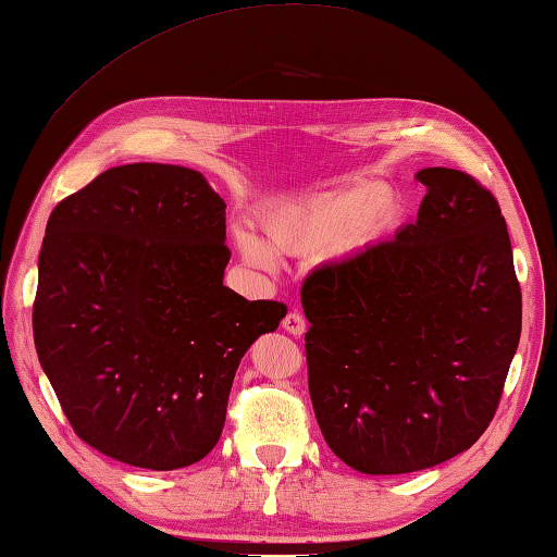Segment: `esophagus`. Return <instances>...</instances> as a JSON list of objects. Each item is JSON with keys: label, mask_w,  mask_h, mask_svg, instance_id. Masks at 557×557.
I'll return each instance as SVG.
<instances>
[{"label": "esophagus", "mask_w": 557, "mask_h": 557, "mask_svg": "<svg viewBox=\"0 0 557 557\" xmlns=\"http://www.w3.org/2000/svg\"><path fill=\"white\" fill-rule=\"evenodd\" d=\"M282 327L287 330L289 334H294V337H301V334L308 327V322H306L304 313H299V310H289V313L284 315V320H282Z\"/></svg>", "instance_id": "esophagus-1"}]
</instances>
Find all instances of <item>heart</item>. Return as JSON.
Wrapping results in <instances>:
<instances>
[{
  "mask_svg": "<svg viewBox=\"0 0 557 557\" xmlns=\"http://www.w3.org/2000/svg\"><path fill=\"white\" fill-rule=\"evenodd\" d=\"M400 218L404 201L394 189L351 185L277 206L261 220V244L242 237L239 251L258 268L273 263L270 253H356L389 235Z\"/></svg>",
  "mask_w": 557,
  "mask_h": 557,
  "instance_id": "b5f03b06",
  "label": "heart"
}]
</instances>
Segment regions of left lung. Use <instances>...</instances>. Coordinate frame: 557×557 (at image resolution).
Returning a JSON list of instances; mask_svg holds the SVG:
<instances>
[{"instance_id":"1","label":"left lung","mask_w":557,"mask_h":557,"mask_svg":"<svg viewBox=\"0 0 557 557\" xmlns=\"http://www.w3.org/2000/svg\"><path fill=\"white\" fill-rule=\"evenodd\" d=\"M418 220L304 280L308 392L334 456L366 474L434 468L494 420L522 292L494 194L422 168Z\"/></svg>"}]
</instances>
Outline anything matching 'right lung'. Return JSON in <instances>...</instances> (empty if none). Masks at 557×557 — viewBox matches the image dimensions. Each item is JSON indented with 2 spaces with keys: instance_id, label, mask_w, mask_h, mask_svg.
Returning a JSON list of instances; mask_svg holds the SVG:
<instances>
[{
  "instance_id": "add662e5",
  "label": "right lung",
  "mask_w": 557,
  "mask_h": 557,
  "mask_svg": "<svg viewBox=\"0 0 557 557\" xmlns=\"http://www.w3.org/2000/svg\"><path fill=\"white\" fill-rule=\"evenodd\" d=\"M225 201L183 165L109 168L47 220L33 337L63 416L145 470L209 456L247 348L287 315L223 284Z\"/></svg>"
}]
</instances>
